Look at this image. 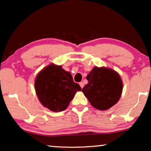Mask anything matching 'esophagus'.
<instances>
[{
    "mask_svg": "<svg viewBox=\"0 0 151 151\" xmlns=\"http://www.w3.org/2000/svg\"><path fill=\"white\" fill-rule=\"evenodd\" d=\"M79 84H80V87H81L82 88L84 87V83L82 82H80L79 83Z\"/></svg>",
    "mask_w": 151,
    "mask_h": 151,
    "instance_id": "esophagus-1",
    "label": "esophagus"
}]
</instances>
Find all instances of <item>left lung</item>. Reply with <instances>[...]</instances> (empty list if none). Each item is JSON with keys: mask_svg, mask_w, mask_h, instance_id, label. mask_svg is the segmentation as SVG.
I'll return each mask as SVG.
<instances>
[{"mask_svg": "<svg viewBox=\"0 0 151 151\" xmlns=\"http://www.w3.org/2000/svg\"><path fill=\"white\" fill-rule=\"evenodd\" d=\"M88 84L82 88L90 104L100 111H106L118 102L123 89L120 76L110 68L95 67L86 76Z\"/></svg>", "mask_w": 151, "mask_h": 151, "instance_id": "8db88e82", "label": "left lung"}]
</instances>
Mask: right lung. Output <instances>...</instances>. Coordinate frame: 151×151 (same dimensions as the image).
<instances>
[{
  "mask_svg": "<svg viewBox=\"0 0 151 151\" xmlns=\"http://www.w3.org/2000/svg\"><path fill=\"white\" fill-rule=\"evenodd\" d=\"M36 96L41 104L53 112L65 111L81 87L73 82L70 72L51 63L41 70L34 82Z\"/></svg>",
  "mask_w": 151,
  "mask_h": 151,
  "instance_id": "add662e5",
  "label": "right lung"
}]
</instances>
